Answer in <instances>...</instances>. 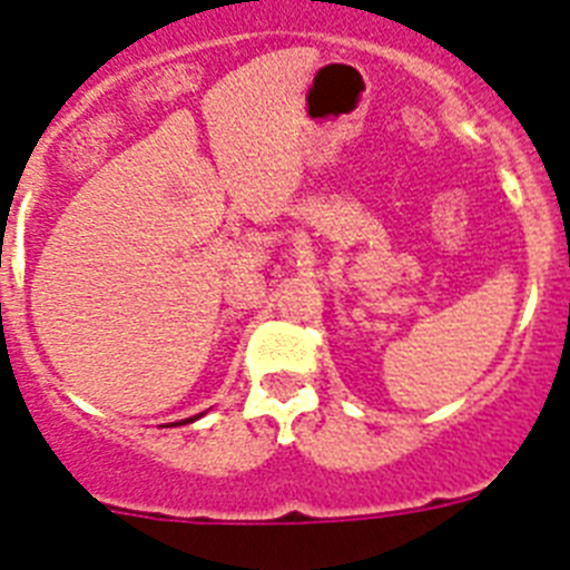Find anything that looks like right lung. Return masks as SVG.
<instances>
[{
    "instance_id": "right-lung-1",
    "label": "right lung",
    "mask_w": 570,
    "mask_h": 570,
    "mask_svg": "<svg viewBox=\"0 0 570 570\" xmlns=\"http://www.w3.org/2000/svg\"><path fill=\"white\" fill-rule=\"evenodd\" d=\"M199 416H203V414H196V416H190V420H185V422H194V420H199ZM185 422H174V425H185Z\"/></svg>"
}]
</instances>
